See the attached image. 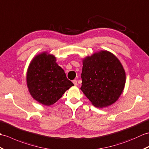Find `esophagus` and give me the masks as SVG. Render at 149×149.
Here are the masks:
<instances>
[{"label":"esophagus","mask_w":149,"mask_h":149,"mask_svg":"<svg viewBox=\"0 0 149 149\" xmlns=\"http://www.w3.org/2000/svg\"><path fill=\"white\" fill-rule=\"evenodd\" d=\"M72 83L74 84V85H77V84H78L77 80H73V81H72Z\"/></svg>","instance_id":"1"}]
</instances>
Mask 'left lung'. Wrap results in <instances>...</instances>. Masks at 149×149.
Here are the masks:
<instances>
[{
    "label": "left lung",
    "instance_id": "8db88e82",
    "mask_svg": "<svg viewBox=\"0 0 149 149\" xmlns=\"http://www.w3.org/2000/svg\"><path fill=\"white\" fill-rule=\"evenodd\" d=\"M81 90L94 107L104 108L116 102L123 92L125 72L114 54L101 50L82 60Z\"/></svg>",
    "mask_w": 149,
    "mask_h": 149
}]
</instances>
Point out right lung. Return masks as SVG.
I'll list each match as a JSON object with an SVG mask.
<instances>
[{"instance_id":"right-lung-1","label":"right lung","mask_w":149,"mask_h":149,"mask_svg":"<svg viewBox=\"0 0 149 149\" xmlns=\"http://www.w3.org/2000/svg\"><path fill=\"white\" fill-rule=\"evenodd\" d=\"M27 85L31 96L45 106L55 103L74 84L56 62L55 55L42 52L32 58L27 71Z\"/></svg>"}]
</instances>
